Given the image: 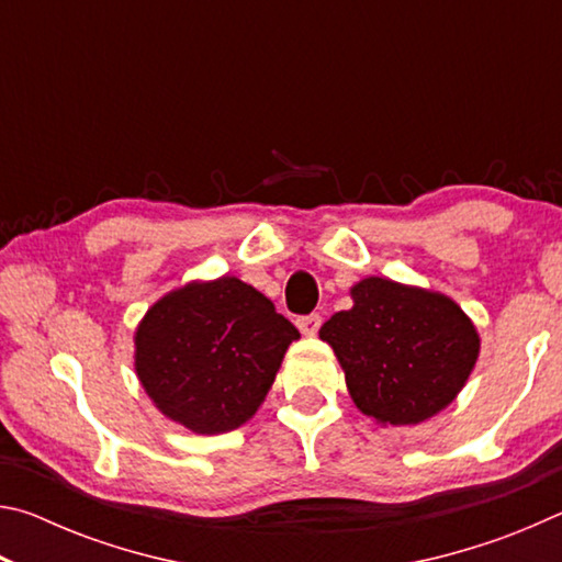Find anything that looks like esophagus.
Here are the masks:
<instances>
[{"label": "esophagus", "mask_w": 562, "mask_h": 562, "mask_svg": "<svg viewBox=\"0 0 562 562\" xmlns=\"http://www.w3.org/2000/svg\"><path fill=\"white\" fill-rule=\"evenodd\" d=\"M297 327L304 337H315L319 327H322V317L319 315H307L297 319Z\"/></svg>", "instance_id": "34e87169"}]
</instances>
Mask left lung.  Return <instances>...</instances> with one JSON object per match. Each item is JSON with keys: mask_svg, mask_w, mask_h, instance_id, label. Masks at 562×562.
Here are the masks:
<instances>
[{"mask_svg": "<svg viewBox=\"0 0 562 562\" xmlns=\"http://www.w3.org/2000/svg\"><path fill=\"white\" fill-rule=\"evenodd\" d=\"M319 339L335 349L347 392L379 426H416L441 414L469 382L481 355L473 319L449 294L389 278L349 290Z\"/></svg>", "mask_w": 562, "mask_h": 562, "instance_id": "obj_1", "label": "left lung"}]
</instances>
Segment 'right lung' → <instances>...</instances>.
I'll return each instance as SVG.
<instances>
[{
    "label": "right lung",
    "mask_w": 562,
    "mask_h": 562,
    "mask_svg": "<svg viewBox=\"0 0 562 562\" xmlns=\"http://www.w3.org/2000/svg\"><path fill=\"white\" fill-rule=\"evenodd\" d=\"M300 339L252 284L190 280L150 304L133 335V369L160 414L198 436L258 414L284 351Z\"/></svg>",
    "instance_id": "right-lung-1"
}]
</instances>
